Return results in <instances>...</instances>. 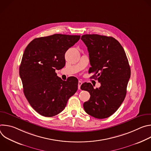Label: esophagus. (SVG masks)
<instances>
[{
	"instance_id": "34e87169",
	"label": "esophagus",
	"mask_w": 151,
	"mask_h": 151,
	"mask_svg": "<svg viewBox=\"0 0 151 151\" xmlns=\"http://www.w3.org/2000/svg\"><path fill=\"white\" fill-rule=\"evenodd\" d=\"M82 84V82L81 81H78V89L79 90L81 89V86Z\"/></svg>"
}]
</instances>
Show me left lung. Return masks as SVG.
<instances>
[{"instance_id":"1","label":"left lung","mask_w":151,"mask_h":151,"mask_svg":"<svg viewBox=\"0 0 151 151\" xmlns=\"http://www.w3.org/2000/svg\"><path fill=\"white\" fill-rule=\"evenodd\" d=\"M81 40L87 46L91 67L89 73L101 83L94 89L91 83H83L82 90L90 94L83 103L85 111L98 119L114 114L123 102L131 75L130 67L119 42L115 38L96 34L84 35Z\"/></svg>"}]
</instances>
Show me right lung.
<instances>
[{
    "label": "right lung",
    "instance_id": "obj_1",
    "mask_svg": "<svg viewBox=\"0 0 151 151\" xmlns=\"http://www.w3.org/2000/svg\"><path fill=\"white\" fill-rule=\"evenodd\" d=\"M80 37L54 34L35 38L25 49L19 69L24 94L35 111L42 116L51 117L60 113L78 90L75 77L63 81L55 70L65 66L66 52Z\"/></svg>",
    "mask_w": 151,
    "mask_h": 151
}]
</instances>
